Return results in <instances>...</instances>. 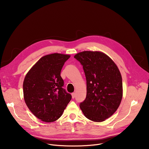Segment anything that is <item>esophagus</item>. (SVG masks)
I'll return each mask as SVG.
<instances>
[{"label": "esophagus", "instance_id": "34e87169", "mask_svg": "<svg viewBox=\"0 0 149 149\" xmlns=\"http://www.w3.org/2000/svg\"><path fill=\"white\" fill-rule=\"evenodd\" d=\"M71 95H72V98H74L75 97V93H73L71 94Z\"/></svg>", "mask_w": 149, "mask_h": 149}]
</instances>
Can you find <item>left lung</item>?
<instances>
[{"mask_svg": "<svg viewBox=\"0 0 149 149\" xmlns=\"http://www.w3.org/2000/svg\"><path fill=\"white\" fill-rule=\"evenodd\" d=\"M74 58L83 66L87 80L86 98L79 107L88 119L104 121L117 111L121 103V73L114 62L101 51H82Z\"/></svg>", "mask_w": 149, "mask_h": 149, "instance_id": "left-lung-1", "label": "left lung"}]
</instances>
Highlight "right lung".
Returning <instances> with one entry per match:
<instances>
[{"mask_svg":"<svg viewBox=\"0 0 149 149\" xmlns=\"http://www.w3.org/2000/svg\"><path fill=\"white\" fill-rule=\"evenodd\" d=\"M71 56L54 53L40 58L26 74L24 83V98L32 113L41 121L52 123L62 114L71 100L62 88L61 71Z\"/></svg>","mask_w":149,"mask_h":149,"instance_id":"add662e5","label":"right lung"}]
</instances>
